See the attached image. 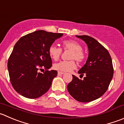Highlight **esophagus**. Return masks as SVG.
I'll list each match as a JSON object with an SVG mask.
<instances>
[{
  "instance_id": "34e87169",
  "label": "esophagus",
  "mask_w": 124,
  "mask_h": 124,
  "mask_svg": "<svg viewBox=\"0 0 124 124\" xmlns=\"http://www.w3.org/2000/svg\"><path fill=\"white\" fill-rule=\"evenodd\" d=\"M64 74V73L63 72H62V71H58L57 72V74H58L59 76V75H62V74Z\"/></svg>"
}]
</instances>
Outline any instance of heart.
<instances>
[{"label":"heart","mask_w":124,"mask_h":124,"mask_svg":"<svg viewBox=\"0 0 124 124\" xmlns=\"http://www.w3.org/2000/svg\"><path fill=\"white\" fill-rule=\"evenodd\" d=\"M62 48L64 50H70L71 53L69 59L70 61H60L53 65L54 69L60 71H70L76 68V61L82 63L85 59V54L82 50V46L78 42L74 40H65L62 42ZM62 49L57 45L52 44L48 48V53L53 60L58 59L62 53Z\"/></svg>","instance_id":"heart-1"}]
</instances>
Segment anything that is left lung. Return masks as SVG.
I'll use <instances>...</instances> for the list:
<instances>
[{"label": "left lung", "mask_w": 124, "mask_h": 124, "mask_svg": "<svg viewBox=\"0 0 124 124\" xmlns=\"http://www.w3.org/2000/svg\"><path fill=\"white\" fill-rule=\"evenodd\" d=\"M82 39L88 48L86 63L78 71L84 79L73 76L67 85L70 94L81 102H88L101 97L108 88L113 76L112 60L106 48L96 39L88 36H76ZM83 77V76H82Z\"/></svg>", "instance_id": "8db88e82"}]
</instances>
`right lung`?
<instances>
[{
    "instance_id": "1",
    "label": "right lung",
    "mask_w": 124,
    "mask_h": 124,
    "mask_svg": "<svg viewBox=\"0 0 124 124\" xmlns=\"http://www.w3.org/2000/svg\"><path fill=\"white\" fill-rule=\"evenodd\" d=\"M62 35L38 30L17 42L8 61V70L12 86L19 94L36 99L50 89L57 71L48 70L52 66L48 48ZM43 68L46 71L40 73Z\"/></svg>"
}]
</instances>
